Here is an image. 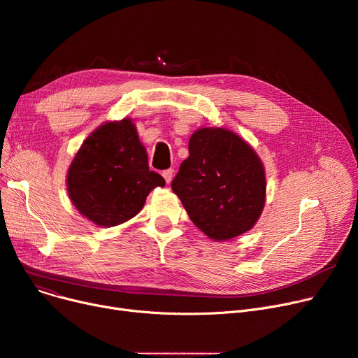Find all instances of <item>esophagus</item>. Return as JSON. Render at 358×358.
<instances>
[{
  "label": "esophagus",
  "mask_w": 358,
  "mask_h": 358,
  "mask_svg": "<svg viewBox=\"0 0 358 358\" xmlns=\"http://www.w3.org/2000/svg\"><path fill=\"white\" fill-rule=\"evenodd\" d=\"M162 177L165 178L166 184H169L173 181V177H174V169H165V171L162 173Z\"/></svg>",
  "instance_id": "esophagus-1"
}]
</instances>
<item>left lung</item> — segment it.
Returning a JSON list of instances; mask_svg holds the SVG:
<instances>
[{"label":"left lung","instance_id":"left-lung-1","mask_svg":"<svg viewBox=\"0 0 358 358\" xmlns=\"http://www.w3.org/2000/svg\"><path fill=\"white\" fill-rule=\"evenodd\" d=\"M171 182L192 222L216 242L248 232L266 204V169L255 149L223 127H200Z\"/></svg>","mask_w":358,"mask_h":358}]
</instances>
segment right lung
<instances>
[{"label": "right lung", "instance_id": "right-lung-1", "mask_svg": "<svg viewBox=\"0 0 358 358\" xmlns=\"http://www.w3.org/2000/svg\"><path fill=\"white\" fill-rule=\"evenodd\" d=\"M165 180L148 165L146 148L130 117L106 122L83 142L66 173L69 200L101 228L135 217Z\"/></svg>", "mask_w": 358, "mask_h": 358}]
</instances>
